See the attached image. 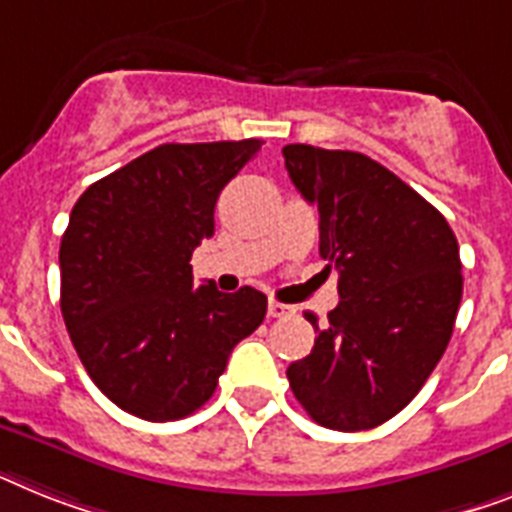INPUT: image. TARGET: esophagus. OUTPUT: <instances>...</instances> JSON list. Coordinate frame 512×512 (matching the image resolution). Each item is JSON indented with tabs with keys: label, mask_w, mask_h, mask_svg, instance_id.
<instances>
[{
	"label": "esophagus",
	"mask_w": 512,
	"mask_h": 512,
	"mask_svg": "<svg viewBox=\"0 0 512 512\" xmlns=\"http://www.w3.org/2000/svg\"><path fill=\"white\" fill-rule=\"evenodd\" d=\"M293 311H295V308L287 306V303L269 301V316H272V319H282V316H290Z\"/></svg>",
	"instance_id": "esophagus-1"
}]
</instances>
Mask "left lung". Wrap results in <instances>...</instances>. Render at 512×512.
Listing matches in <instances>:
<instances>
[{
	"label": "left lung",
	"mask_w": 512,
	"mask_h": 512,
	"mask_svg": "<svg viewBox=\"0 0 512 512\" xmlns=\"http://www.w3.org/2000/svg\"><path fill=\"white\" fill-rule=\"evenodd\" d=\"M282 156L319 209V253L340 293L287 379L316 424L374 429L416 398L450 342L463 295L458 240L426 198L366 154L290 143Z\"/></svg>",
	"instance_id": "obj_1"
}]
</instances>
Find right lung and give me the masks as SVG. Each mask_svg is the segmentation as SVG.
<instances>
[{"mask_svg": "<svg viewBox=\"0 0 512 512\" xmlns=\"http://www.w3.org/2000/svg\"><path fill=\"white\" fill-rule=\"evenodd\" d=\"M261 141L164 143L88 185L59 246L62 316L80 363L114 405L175 421L214 395L266 295L193 285L190 256Z\"/></svg>", "mask_w": 512, "mask_h": 512, "instance_id": "obj_1", "label": "right lung"}]
</instances>
